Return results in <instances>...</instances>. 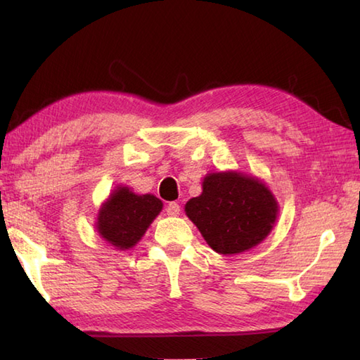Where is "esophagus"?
Listing matches in <instances>:
<instances>
[{
	"mask_svg": "<svg viewBox=\"0 0 360 360\" xmlns=\"http://www.w3.org/2000/svg\"><path fill=\"white\" fill-rule=\"evenodd\" d=\"M165 212L168 217H178L181 213V205L178 202H168Z\"/></svg>",
	"mask_w": 360,
	"mask_h": 360,
	"instance_id": "34e87169",
	"label": "esophagus"
}]
</instances>
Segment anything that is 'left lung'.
<instances>
[{
	"instance_id": "8db88e82",
	"label": "left lung",
	"mask_w": 360,
	"mask_h": 360,
	"mask_svg": "<svg viewBox=\"0 0 360 360\" xmlns=\"http://www.w3.org/2000/svg\"><path fill=\"white\" fill-rule=\"evenodd\" d=\"M184 209L205 243L221 255L258 246L278 217L271 188L255 176L235 170L205 174L201 195L188 200Z\"/></svg>"
}]
</instances>
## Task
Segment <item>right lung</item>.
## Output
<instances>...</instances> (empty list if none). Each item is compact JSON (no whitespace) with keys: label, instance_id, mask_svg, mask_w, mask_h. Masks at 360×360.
<instances>
[{"label":"right lung","instance_id":"obj_1","mask_svg":"<svg viewBox=\"0 0 360 360\" xmlns=\"http://www.w3.org/2000/svg\"><path fill=\"white\" fill-rule=\"evenodd\" d=\"M162 205L155 195H137L129 187L119 186L98 209L96 229L117 250L131 249L142 240Z\"/></svg>","mask_w":360,"mask_h":360}]
</instances>
